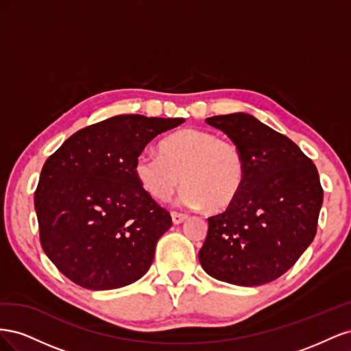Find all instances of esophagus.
<instances>
[{"label":"esophagus","instance_id":"1","mask_svg":"<svg viewBox=\"0 0 351 351\" xmlns=\"http://www.w3.org/2000/svg\"><path fill=\"white\" fill-rule=\"evenodd\" d=\"M171 218H173L174 224H180V222H183V221L187 218V215H186V214H182V212L173 210V212H171Z\"/></svg>","mask_w":351,"mask_h":351}]
</instances>
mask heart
Listing matches in <instances>:
<instances>
[{"instance_id":"heart-1","label":"heart","mask_w":351,"mask_h":351,"mask_svg":"<svg viewBox=\"0 0 351 351\" xmlns=\"http://www.w3.org/2000/svg\"><path fill=\"white\" fill-rule=\"evenodd\" d=\"M159 152L143 151L134 162L137 182L155 200H168L182 182L184 204L219 210L236 200L246 182L240 147L212 132L180 130L159 143Z\"/></svg>"}]
</instances>
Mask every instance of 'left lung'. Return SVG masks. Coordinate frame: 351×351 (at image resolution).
I'll use <instances>...</instances> for the list:
<instances>
[{
    "label": "left lung",
    "mask_w": 351,
    "mask_h": 351,
    "mask_svg": "<svg viewBox=\"0 0 351 351\" xmlns=\"http://www.w3.org/2000/svg\"><path fill=\"white\" fill-rule=\"evenodd\" d=\"M205 121L240 147L247 173L236 200L208 218L202 268L244 287L277 280L315 239L324 200L317 169L289 137L249 114Z\"/></svg>",
    "instance_id": "left-lung-1"
}]
</instances>
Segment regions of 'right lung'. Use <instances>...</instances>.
Returning <instances> with one entry per match:
<instances>
[{
	"label": "right lung",
	"mask_w": 351,
	"mask_h": 351,
	"mask_svg": "<svg viewBox=\"0 0 351 351\" xmlns=\"http://www.w3.org/2000/svg\"><path fill=\"white\" fill-rule=\"evenodd\" d=\"M184 119L115 115L70 136L42 167L35 190L40 246L69 280L112 290L142 278L169 212L141 187L136 158Z\"/></svg>",
	"instance_id": "right-lung-1"
}]
</instances>
